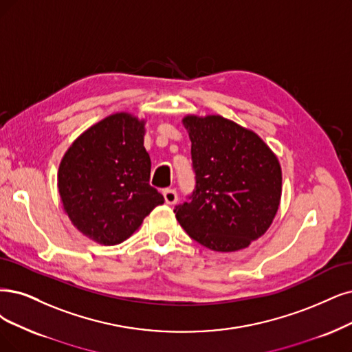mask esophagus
Wrapping results in <instances>:
<instances>
[{"label": "esophagus", "mask_w": 352, "mask_h": 352, "mask_svg": "<svg viewBox=\"0 0 352 352\" xmlns=\"http://www.w3.org/2000/svg\"><path fill=\"white\" fill-rule=\"evenodd\" d=\"M162 194H164V199H165L166 204H175L178 201V194L174 188H165L162 191Z\"/></svg>", "instance_id": "esophagus-1"}]
</instances>
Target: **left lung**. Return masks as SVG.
I'll list each match as a JSON object with an SVG mask.
<instances>
[{
    "label": "left lung",
    "mask_w": 352,
    "mask_h": 352,
    "mask_svg": "<svg viewBox=\"0 0 352 352\" xmlns=\"http://www.w3.org/2000/svg\"><path fill=\"white\" fill-rule=\"evenodd\" d=\"M196 187L175 217L188 235L217 252L263 236L281 199L277 156L252 130L222 116H186Z\"/></svg>",
    "instance_id": "8db88e82"
}]
</instances>
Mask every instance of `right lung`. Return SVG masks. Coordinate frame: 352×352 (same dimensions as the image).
I'll return each instance as SVG.
<instances>
[{
    "mask_svg": "<svg viewBox=\"0 0 352 352\" xmlns=\"http://www.w3.org/2000/svg\"><path fill=\"white\" fill-rule=\"evenodd\" d=\"M145 120L116 113L78 138L59 165L63 210L82 235L120 243L140 228L164 196L151 187V158L143 146Z\"/></svg>",
    "mask_w": 352,
    "mask_h": 352,
    "instance_id": "add662e5",
    "label": "right lung"
}]
</instances>
